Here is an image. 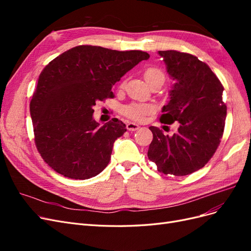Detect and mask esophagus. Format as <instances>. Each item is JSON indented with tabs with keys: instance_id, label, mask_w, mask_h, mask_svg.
I'll use <instances>...</instances> for the list:
<instances>
[{
	"instance_id": "esophagus-1",
	"label": "esophagus",
	"mask_w": 251,
	"mask_h": 251,
	"mask_svg": "<svg viewBox=\"0 0 251 251\" xmlns=\"http://www.w3.org/2000/svg\"><path fill=\"white\" fill-rule=\"evenodd\" d=\"M126 128L128 131H136L139 128V126L137 124H134V123H127L126 124Z\"/></svg>"
}]
</instances>
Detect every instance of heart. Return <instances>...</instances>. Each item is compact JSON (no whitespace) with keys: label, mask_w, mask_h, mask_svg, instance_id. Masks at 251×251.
Segmentation results:
<instances>
[{"label":"heart","mask_w":251,"mask_h":251,"mask_svg":"<svg viewBox=\"0 0 251 251\" xmlns=\"http://www.w3.org/2000/svg\"><path fill=\"white\" fill-rule=\"evenodd\" d=\"M144 78H146L150 86L153 85V83H159V85L162 86L165 81V74L161 69H159V68L150 67L144 71ZM153 111V105L141 103H133L130 105H126L123 110L126 116L134 120H139Z\"/></svg>","instance_id":"heart-1"}]
</instances>
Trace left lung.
I'll list each match as a JSON object with an SVG mask.
<instances>
[{
	"instance_id": "obj_1",
	"label": "left lung",
	"mask_w": 251,
	"mask_h": 251,
	"mask_svg": "<svg viewBox=\"0 0 251 251\" xmlns=\"http://www.w3.org/2000/svg\"><path fill=\"white\" fill-rule=\"evenodd\" d=\"M166 71L175 80L170 101L163 105L160 121H178V132L164 135L150 126L153 141L148 157L165 175L185 176L202 169L214 156L221 141L226 105L223 86L210 68L198 57L175 50L158 51Z\"/></svg>"
}]
</instances>
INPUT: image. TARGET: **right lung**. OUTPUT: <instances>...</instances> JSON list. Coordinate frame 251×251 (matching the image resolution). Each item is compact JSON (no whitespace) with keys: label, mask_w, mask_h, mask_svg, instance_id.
<instances>
[{"label":"right lung","mask_w":251,"mask_h":251,"mask_svg":"<svg viewBox=\"0 0 251 251\" xmlns=\"http://www.w3.org/2000/svg\"><path fill=\"white\" fill-rule=\"evenodd\" d=\"M149 53L100 46L74 47L44 68L30 101L34 141L44 161L71 179L95 177L108 165L113 144L126 131L117 118L100 126L97 100Z\"/></svg>","instance_id":"right-lung-1"}]
</instances>
